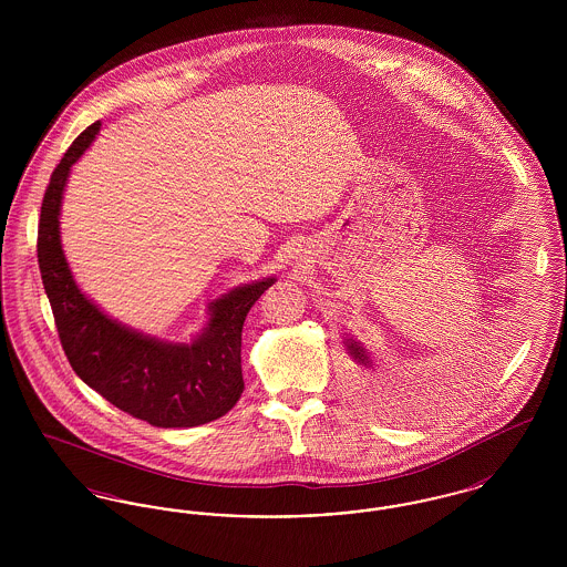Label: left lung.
I'll list each match as a JSON object with an SVG mask.
<instances>
[{
	"instance_id": "obj_1",
	"label": "left lung",
	"mask_w": 567,
	"mask_h": 567,
	"mask_svg": "<svg viewBox=\"0 0 567 567\" xmlns=\"http://www.w3.org/2000/svg\"><path fill=\"white\" fill-rule=\"evenodd\" d=\"M344 347H347V351L352 357V361L357 363V365H361V368H365V370H374V365H372V359H370V354L365 352V349L361 347V342H357L354 338H349V333H347V338H344ZM368 386H361V389H365V391H372V386H374V382L368 378V382H365ZM361 395H365V393H361Z\"/></svg>"
}]
</instances>
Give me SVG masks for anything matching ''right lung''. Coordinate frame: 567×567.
Listing matches in <instances>:
<instances>
[{
  "mask_svg": "<svg viewBox=\"0 0 567 567\" xmlns=\"http://www.w3.org/2000/svg\"><path fill=\"white\" fill-rule=\"evenodd\" d=\"M82 132L54 167L38 227V264L70 365L118 410L155 427H197L227 414L244 391L243 324L276 282L240 285L210 301L208 323L190 342H163L110 319L76 285L61 248L59 215L72 165L100 134Z\"/></svg>",
  "mask_w": 567,
  "mask_h": 567,
  "instance_id": "right-lung-1",
  "label": "right lung"
}]
</instances>
